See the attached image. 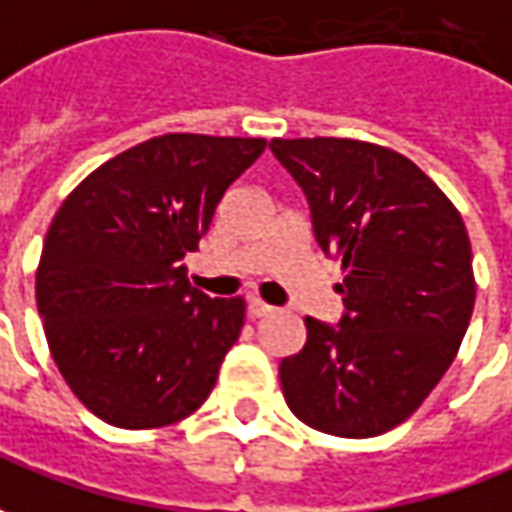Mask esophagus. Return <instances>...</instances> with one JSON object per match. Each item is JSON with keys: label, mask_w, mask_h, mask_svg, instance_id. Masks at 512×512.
Here are the masks:
<instances>
[{"label": "esophagus", "mask_w": 512, "mask_h": 512, "mask_svg": "<svg viewBox=\"0 0 512 512\" xmlns=\"http://www.w3.org/2000/svg\"><path fill=\"white\" fill-rule=\"evenodd\" d=\"M273 312H276V309H273L270 303L259 301V298H250V303H248L250 317H267V315H273Z\"/></svg>", "instance_id": "esophagus-1"}]
</instances>
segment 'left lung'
Returning <instances> with one entry per match:
<instances>
[{
    "label": "left lung",
    "mask_w": 512,
    "mask_h": 512,
    "mask_svg": "<svg viewBox=\"0 0 512 512\" xmlns=\"http://www.w3.org/2000/svg\"><path fill=\"white\" fill-rule=\"evenodd\" d=\"M309 203L317 248L343 262L340 323L306 317V345L281 359L303 424L373 438L407 421L457 357L474 312L460 211L396 150L354 139H273Z\"/></svg>",
    "instance_id": "8db88e82"
}]
</instances>
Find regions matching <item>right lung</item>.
I'll list each match as a JSON object with an SVG mask.
<instances>
[{"label":"right lung","instance_id":"1","mask_svg":"<svg viewBox=\"0 0 512 512\" xmlns=\"http://www.w3.org/2000/svg\"><path fill=\"white\" fill-rule=\"evenodd\" d=\"M264 147L167 133L105 161L63 200L35 301L61 376L105 424L155 429L209 398L245 303L195 290L183 256Z\"/></svg>","mask_w":512,"mask_h":512}]
</instances>
